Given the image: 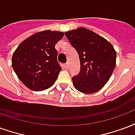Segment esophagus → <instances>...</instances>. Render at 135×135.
<instances>
[{"mask_svg": "<svg viewBox=\"0 0 135 135\" xmlns=\"http://www.w3.org/2000/svg\"><path fill=\"white\" fill-rule=\"evenodd\" d=\"M64 67L66 69H68V68L69 67V63H66V64H64Z\"/></svg>", "mask_w": 135, "mask_h": 135, "instance_id": "obj_1", "label": "esophagus"}]
</instances>
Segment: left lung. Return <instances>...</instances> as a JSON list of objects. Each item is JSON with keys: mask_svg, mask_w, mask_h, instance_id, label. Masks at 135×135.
<instances>
[{"mask_svg": "<svg viewBox=\"0 0 135 135\" xmlns=\"http://www.w3.org/2000/svg\"><path fill=\"white\" fill-rule=\"evenodd\" d=\"M80 60V72L73 76L76 89L85 94L100 90L107 84L116 66L117 53L110 43L85 28L66 32Z\"/></svg>", "mask_w": 135, "mask_h": 135, "instance_id": "left-lung-1", "label": "left lung"}]
</instances>
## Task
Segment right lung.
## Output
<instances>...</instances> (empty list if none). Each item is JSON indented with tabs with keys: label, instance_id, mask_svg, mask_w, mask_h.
<instances>
[{
	"label": "right lung",
	"instance_id": "add662e5",
	"mask_svg": "<svg viewBox=\"0 0 135 135\" xmlns=\"http://www.w3.org/2000/svg\"><path fill=\"white\" fill-rule=\"evenodd\" d=\"M64 34L50 30L38 32L21 43L14 51L12 67L28 89L39 91L55 83L61 70L55 45Z\"/></svg>",
	"mask_w": 135,
	"mask_h": 135
}]
</instances>
